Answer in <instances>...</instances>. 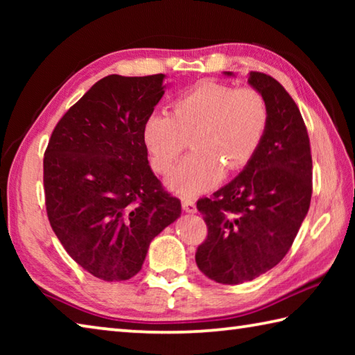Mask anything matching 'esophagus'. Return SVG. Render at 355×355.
<instances>
[{
    "label": "esophagus",
    "mask_w": 355,
    "mask_h": 355,
    "mask_svg": "<svg viewBox=\"0 0 355 355\" xmlns=\"http://www.w3.org/2000/svg\"><path fill=\"white\" fill-rule=\"evenodd\" d=\"M182 207H183V209H184V213H189V214H194L196 211H197V208H196V203L192 202V200H183L182 202Z\"/></svg>",
    "instance_id": "esophagus-1"
}]
</instances>
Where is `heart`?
I'll return each mask as SVG.
<instances>
[{"instance_id": "b5f03b06", "label": "heart", "mask_w": 355, "mask_h": 355, "mask_svg": "<svg viewBox=\"0 0 355 355\" xmlns=\"http://www.w3.org/2000/svg\"><path fill=\"white\" fill-rule=\"evenodd\" d=\"M269 122L268 105L254 89L200 83L178 97L171 116L155 112L142 128L153 169L166 175L186 147L189 153L167 180L182 197L214 188L225 169L239 171L255 158Z\"/></svg>"}]
</instances>
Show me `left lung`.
I'll use <instances>...</instances> for the list:
<instances>
[{"instance_id": "1", "label": "left lung", "mask_w": 355, "mask_h": 355, "mask_svg": "<svg viewBox=\"0 0 355 355\" xmlns=\"http://www.w3.org/2000/svg\"><path fill=\"white\" fill-rule=\"evenodd\" d=\"M248 83L269 111L261 147L214 197L197 202L208 236L196 263L208 279L224 285L250 282L279 264L311 199L310 139L297 105L272 76L250 71Z\"/></svg>"}]
</instances>
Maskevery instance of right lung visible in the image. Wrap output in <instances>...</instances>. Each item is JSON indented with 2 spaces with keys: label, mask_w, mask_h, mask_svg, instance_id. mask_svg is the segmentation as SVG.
<instances>
[{
  "label": "right lung",
  "mask_w": 355,
  "mask_h": 355,
  "mask_svg": "<svg viewBox=\"0 0 355 355\" xmlns=\"http://www.w3.org/2000/svg\"><path fill=\"white\" fill-rule=\"evenodd\" d=\"M166 75H110L59 120L44 158L48 219L67 254L95 277L128 280L148 245L182 214L148 164L142 128Z\"/></svg>",
  "instance_id": "obj_1"
}]
</instances>
